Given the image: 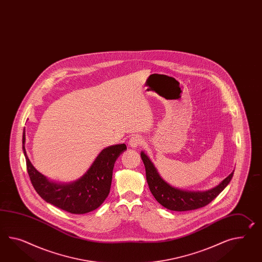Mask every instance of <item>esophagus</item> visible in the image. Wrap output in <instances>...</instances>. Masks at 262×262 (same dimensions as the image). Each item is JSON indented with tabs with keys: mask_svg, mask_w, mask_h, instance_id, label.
I'll use <instances>...</instances> for the list:
<instances>
[{
	"mask_svg": "<svg viewBox=\"0 0 262 262\" xmlns=\"http://www.w3.org/2000/svg\"><path fill=\"white\" fill-rule=\"evenodd\" d=\"M143 143H144V140L139 135H134L128 140V145L132 147H140L143 145Z\"/></svg>",
	"mask_w": 262,
	"mask_h": 262,
	"instance_id": "1",
	"label": "esophagus"
}]
</instances>
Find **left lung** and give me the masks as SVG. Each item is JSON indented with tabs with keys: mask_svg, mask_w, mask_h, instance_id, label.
Instances as JSON below:
<instances>
[{
	"mask_svg": "<svg viewBox=\"0 0 262 262\" xmlns=\"http://www.w3.org/2000/svg\"><path fill=\"white\" fill-rule=\"evenodd\" d=\"M141 158L146 168V176L149 190L156 201L166 209L172 211L195 210L211 203L228 185L234 171L222 183L206 191H188L168 185L161 178L151 161L143 151Z\"/></svg>",
	"mask_w": 262,
	"mask_h": 262,
	"instance_id": "obj_1",
	"label": "left lung"
}]
</instances>
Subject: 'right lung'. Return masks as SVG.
I'll list each match as a JSON object with an SVG mask.
<instances>
[{"mask_svg":"<svg viewBox=\"0 0 262 262\" xmlns=\"http://www.w3.org/2000/svg\"><path fill=\"white\" fill-rule=\"evenodd\" d=\"M25 142L24 130L23 149L35 190L45 202L72 214H85L103 204L110 193L115 161L127 149L125 144L104 148L82 177L69 184H59L49 181L33 166L26 155Z\"/></svg>","mask_w":262,"mask_h":262,"instance_id":"1","label":"right lung"}]
</instances>
